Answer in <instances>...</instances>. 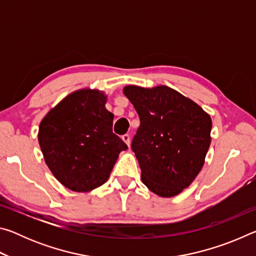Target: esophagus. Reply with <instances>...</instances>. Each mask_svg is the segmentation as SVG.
<instances>
[{"instance_id":"1","label":"esophagus","mask_w":256,"mask_h":256,"mask_svg":"<svg viewBox=\"0 0 256 256\" xmlns=\"http://www.w3.org/2000/svg\"><path fill=\"white\" fill-rule=\"evenodd\" d=\"M122 140L125 142V144H128V146H130V144H131V140H130L128 134H124V136H122Z\"/></svg>"}]
</instances>
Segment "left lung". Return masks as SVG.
Wrapping results in <instances>:
<instances>
[{
    "mask_svg": "<svg viewBox=\"0 0 256 256\" xmlns=\"http://www.w3.org/2000/svg\"><path fill=\"white\" fill-rule=\"evenodd\" d=\"M123 92L140 118L131 146L142 182L159 196H177L204 164L211 144L210 115L166 86H126Z\"/></svg>",
    "mask_w": 256,
    "mask_h": 256,
    "instance_id": "1",
    "label": "left lung"
}]
</instances>
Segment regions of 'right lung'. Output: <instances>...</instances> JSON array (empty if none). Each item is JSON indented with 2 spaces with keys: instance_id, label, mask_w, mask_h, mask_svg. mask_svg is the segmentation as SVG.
<instances>
[{
  "instance_id": "right-lung-1",
  "label": "right lung",
  "mask_w": 256,
  "mask_h": 256,
  "mask_svg": "<svg viewBox=\"0 0 256 256\" xmlns=\"http://www.w3.org/2000/svg\"><path fill=\"white\" fill-rule=\"evenodd\" d=\"M107 96L80 89L66 96L40 122L38 141L45 162L60 184L89 192L106 183L120 151L128 146L112 133L114 115Z\"/></svg>"
}]
</instances>
